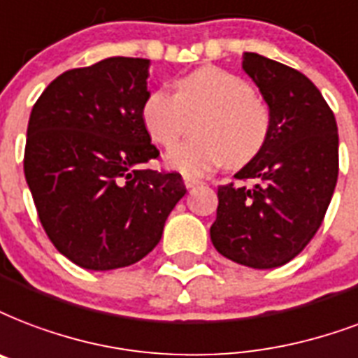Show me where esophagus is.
<instances>
[{"label": "esophagus", "instance_id": "obj_1", "mask_svg": "<svg viewBox=\"0 0 358 358\" xmlns=\"http://www.w3.org/2000/svg\"><path fill=\"white\" fill-rule=\"evenodd\" d=\"M184 184L187 189H191V187H195V185L201 184V180L193 178V176H184Z\"/></svg>", "mask_w": 358, "mask_h": 358}]
</instances>
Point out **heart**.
<instances>
[{"label": "heart", "instance_id": "obj_1", "mask_svg": "<svg viewBox=\"0 0 358 358\" xmlns=\"http://www.w3.org/2000/svg\"><path fill=\"white\" fill-rule=\"evenodd\" d=\"M187 143L167 155V163L185 174H204L225 163L240 169L266 146L272 131L268 105L238 75L206 65L176 78L173 94L150 90L141 105V122L152 143L173 148L195 118Z\"/></svg>", "mask_w": 358, "mask_h": 358}]
</instances>
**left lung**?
Returning <instances> with one entry per match:
<instances>
[{"label":"left lung","mask_w":358,"mask_h":358,"mask_svg":"<svg viewBox=\"0 0 358 358\" xmlns=\"http://www.w3.org/2000/svg\"><path fill=\"white\" fill-rule=\"evenodd\" d=\"M252 76L272 113L263 152L240 169V184L217 187L210 238L223 257L252 268H276L299 255L321 227L338 180V125L308 76L245 52ZM253 179V188L243 182Z\"/></svg>","instance_id":"left-lung-1"}]
</instances>
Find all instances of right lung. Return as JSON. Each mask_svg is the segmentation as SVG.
<instances>
[{"instance_id":"1","label":"right lung","mask_w":358,"mask_h":358,"mask_svg":"<svg viewBox=\"0 0 358 358\" xmlns=\"http://www.w3.org/2000/svg\"><path fill=\"white\" fill-rule=\"evenodd\" d=\"M148 65L118 56L65 71L31 108L26 182L46 236L82 268L146 257L185 195L176 171L141 167L159 157L141 122Z\"/></svg>"}]
</instances>
